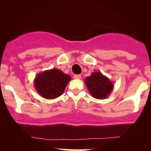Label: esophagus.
<instances>
[{
	"instance_id": "1",
	"label": "esophagus",
	"mask_w": 151,
	"mask_h": 151,
	"mask_svg": "<svg viewBox=\"0 0 151 151\" xmlns=\"http://www.w3.org/2000/svg\"><path fill=\"white\" fill-rule=\"evenodd\" d=\"M74 78L76 79H81V75L80 74H74Z\"/></svg>"
}]
</instances>
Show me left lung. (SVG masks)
<instances>
[{
  "label": "left lung",
  "mask_w": 151,
  "mask_h": 151,
  "mask_svg": "<svg viewBox=\"0 0 151 151\" xmlns=\"http://www.w3.org/2000/svg\"><path fill=\"white\" fill-rule=\"evenodd\" d=\"M88 90L93 98L104 99L113 91L114 84L100 72H94L84 80Z\"/></svg>",
  "instance_id": "1"
}]
</instances>
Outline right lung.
Returning a JSON list of instances; mask_svg holds the SVG:
<instances>
[{
  "mask_svg": "<svg viewBox=\"0 0 151 151\" xmlns=\"http://www.w3.org/2000/svg\"><path fill=\"white\" fill-rule=\"evenodd\" d=\"M71 77L58 69L40 72L34 79V86L41 96L47 99L58 98L63 93Z\"/></svg>",
  "mask_w": 151,
  "mask_h": 151,
  "instance_id": "add662e5",
  "label": "right lung"
}]
</instances>
